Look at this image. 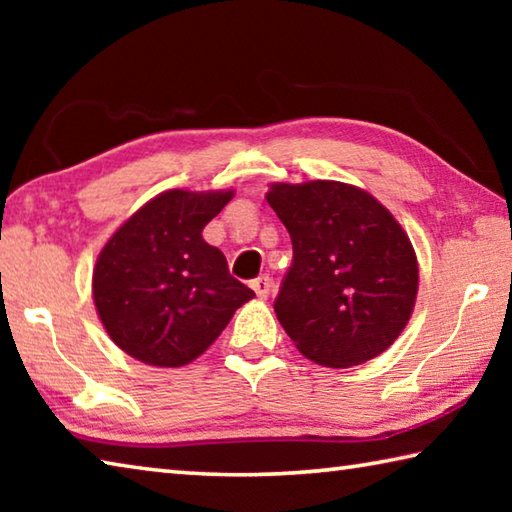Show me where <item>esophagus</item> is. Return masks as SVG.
Returning <instances> with one entry per match:
<instances>
[{"label":"esophagus","mask_w":512,"mask_h":512,"mask_svg":"<svg viewBox=\"0 0 512 512\" xmlns=\"http://www.w3.org/2000/svg\"><path fill=\"white\" fill-rule=\"evenodd\" d=\"M250 287L257 293V298H268V293H271L273 287V280L268 275H259L257 280L250 282Z\"/></svg>","instance_id":"1"}]
</instances>
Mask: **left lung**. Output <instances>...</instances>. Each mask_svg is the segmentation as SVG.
Instances as JSON below:
<instances>
[{
	"label": "left lung",
	"mask_w": 512,
	"mask_h": 512,
	"mask_svg": "<svg viewBox=\"0 0 512 512\" xmlns=\"http://www.w3.org/2000/svg\"><path fill=\"white\" fill-rule=\"evenodd\" d=\"M266 201L293 244L273 307L296 348L329 368L391 348L418 293L413 246L393 214L336 180L273 185Z\"/></svg>",
	"instance_id": "left-lung-1"
}]
</instances>
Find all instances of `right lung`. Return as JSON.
<instances>
[{
    "instance_id": "obj_1",
    "label": "right lung",
    "mask_w": 512,
    "mask_h": 512,
    "mask_svg": "<svg viewBox=\"0 0 512 512\" xmlns=\"http://www.w3.org/2000/svg\"><path fill=\"white\" fill-rule=\"evenodd\" d=\"M230 198L232 192L171 189L137 210L103 246L92 275L94 305L110 339L137 361L185 366L255 296L201 235Z\"/></svg>"
}]
</instances>
